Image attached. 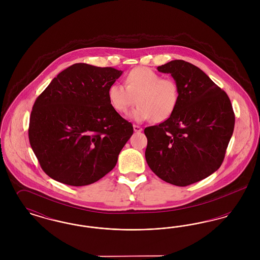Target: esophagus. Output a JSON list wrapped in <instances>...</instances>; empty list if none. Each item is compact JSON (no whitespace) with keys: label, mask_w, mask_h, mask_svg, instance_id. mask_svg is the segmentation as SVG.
<instances>
[{"label":"esophagus","mask_w":260,"mask_h":260,"mask_svg":"<svg viewBox=\"0 0 260 260\" xmlns=\"http://www.w3.org/2000/svg\"><path fill=\"white\" fill-rule=\"evenodd\" d=\"M134 131H135L136 133H141V132H142V127L139 126V125H137V124H134Z\"/></svg>","instance_id":"1"}]
</instances>
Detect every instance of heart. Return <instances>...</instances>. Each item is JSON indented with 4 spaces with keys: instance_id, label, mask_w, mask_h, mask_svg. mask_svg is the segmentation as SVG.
I'll return each instance as SVG.
<instances>
[{
    "instance_id": "b5f03b06",
    "label": "heart",
    "mask_w": 260,
    "mask_h": 260,
    "mask_svg": "<svg viewBox=\"0 0 260 260\" xmlns=\"http://www.w3.org/2000/svg\"><path fill=\"white\" fill-rule=\"evenodd\" d=\"M125 86L113 84L108 88L112 108L125 113L135 103L138 106L129 114L136 122L152 119L156 123L167 121L176 110L180 89L172 78H162L147 67H137L125 77Z\"/></svg>"
}]
</instances>
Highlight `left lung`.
I'll return each mask as SVG.
<instances>
[{
  "mask_svg": "<svg viewBox=\"0 0 260 260\" xmlns=\"http://www.w3.org/2000/svg\"><path fill=\"white\" fill-rule=\"evenodd\" d=\"M157 69L173 76L180 99L170 119L144 129L145 158L164 181L190 185L220 168L233 135L235 114L227 93L197 66L173 60Z\"/></svg>",
  "mask_w": 260,
  "mask_h": 260,
  "instance_id": "1",
  "label": "left lung"
}]
</instances>
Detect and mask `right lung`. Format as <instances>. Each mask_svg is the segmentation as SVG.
<instances>
[{"label": "right lung", "instance_id": "add662e5", "mask_svg": "<svg viewBox=\"0 0 260 260\" xmlns=\"http://www.w3.org/2000/svg\"><path fill=\"white\" fill-rule=\"evenodd\" d=\"M112 67L76 63L38 96L28 136L43 171L71 186L91 184L111 172L133 124L112 108L108 88L122 75Z\"/></svg>", "mask_w": 260, "mask_h": 260}]
</instances>
